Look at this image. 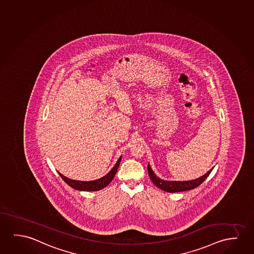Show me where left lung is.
Returning <instances> with one entry per match:
<instances>
[{
	"label": "left lung",
	"instance_id": "8db88e82",
	"mask_svg": "<svg viewBox=\"0 0 254 254\" xmlns=\"http://www.w3.org/2000/svg\"><path fill=\"white\" fill-rule=\"evenodd\" d=\"M212 169H210L207 173L204 174L199 178H196L195 180L190 181H167L161 179L160 177H157L153 169L151 168V166L147 165V171H148V175L150 177L151 181L153 182V184H155L156 187L161 189L162 190L166 192H169V193H175V192H182L186 191V190H193L195 188L198 187L200 184L203 183V181L205 180L207 177H209L210 172L212 171Z\"/></svg>",
	"mask_w": 254,
	"mask_h": 254
}]
</instances>
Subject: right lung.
I'll use <instances>...</instances> for the list:
<instances>
[{
	"mask_svg": "<svg viewBox=\"0 0 254 254\" xmlns=\"http://www.w3.org/2000/svg\"><path fill=\"white\" fill-rule=\"evenodd\" d=\"M122 155L119 158L117 162L115 163L114 168L111 169L110 171L104 176L103 177L93 181H77L72 180L68 177H64V175L58 171L59 176L61 177L63 180L70 187L76 190H80V191H98L102 190L104 188L107 187L108 184H110L112 180L114 179L115 174L117 172L118 168L122 161Z\"/></svg>",
	"mask_w": 254,
	"mask_h": 254,
	"instance_id": "right-lung-1",
	"label": "right lung"
}]
</instances>
